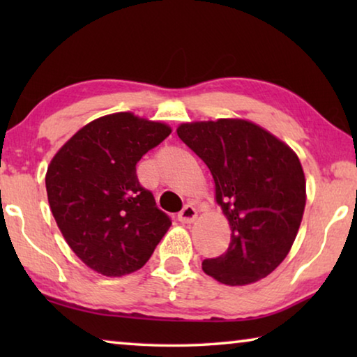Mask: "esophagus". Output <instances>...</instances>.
Listing matches in <instances>:
<instances>
[{
	"mask_svg": "<svg viewBox=\"0 0 357 357\" xmlns=\"http://www.w3.org/2000/svg\"><path fill=\"white\" fill-rule=\"evenodd\" d=\"M197 215H198V211L193 208L192 204H187V206H184V209L178 214V220L181 223H192L195 222Z\"/></svg>",
	"mask_w": 357,
	"mask_h": 357,
	"instance_id": "esophagus-1",
	"label": "esophagus"
}]
</instances>
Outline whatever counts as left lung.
Instances as JSON below:
<instances>
[{
	"label": "left lung",
	"mask_w": 357,
	"mask_h": 357,
	"mask_svg": "<svg viewBox=\"0 0 357 357\" xmlns=\"http://www.w3.org/2000/svg\"><path fill=\"white\" fill-rule=\"evenodd\" d=\"M176 132L208 165L215 203L231 229L227 252L204 259L203 271L229 287L268 277L291 250L304 215L305 176L298 154L241 118L192 121Z\"/></svg>",
	"instance_id": "8db88e82"
}]
</instances>
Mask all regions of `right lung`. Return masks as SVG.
<instances>
[{
  "label": "right lung",
  "mask_w": 357,
  "mask_h": 357,
  "mask_svg": "<svg viewBox=\"0 0 357 357\" xmlns=\"http://www.w3.org/2000/svg\"><path fill=\"white\" fill-rule=\"evenodd\" d=\"M170 134L162 121L105 114L75 132L48 164L52 214L72 252L94 273H135L170 228L135 173L137 162Z\"/></svg>",
  "instance_id": "add662e5"
}]
</instances>
